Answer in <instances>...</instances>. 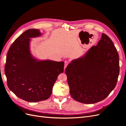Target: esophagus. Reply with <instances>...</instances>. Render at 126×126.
<instances>
[{"label": "esophagus", "instance_id": "esophagus-1", "mask_svg": "<svg viewBox=\"0 0 126 126\" xmlns=\"http://www.w3.org/2000/svg\"><path fill=\"white\" fill-rule=\"evenodd\" d=\"M68 63H68L67 61H65L64 62V69H65V68L67 67V65L68 64Z\"/></svg>", "mask_w": 126, "mask_h": 126}]
</instances>
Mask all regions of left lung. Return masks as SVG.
I'll return each instance as SVG.
<instances>
[{
	"mask_svg": "<svg viewBox=\"0 0 126 126\" xmlns=\"http://www.w3.org/2000/svg\"><path fill=\"white\" fill-rule=\"evenodd\" d=\"M65 70L72 98L83 104H94L105 99L115 88L119 55L111 39L102 33L97 46L72 60Z\"/></svg>",
	"mask_w": 126,
	"mask_h": 126,
	"instance_id": "1",
	"label": "left lung"
}]
</instances>
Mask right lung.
<instances>
[{
    "label": "right lung",
    "instance_id": "add662e5",
    "mask_svg": "<svg viewBox=\"0 0 126 126\" xmlns=\"http://www.w3.org/2000/svg\"><path fill=\"white\" fill-rule=\"evenodd\" d=\"M39 30H26L11 45L7 53L5 73L9 89L22 100L38 102L47 99L64 62L38 61L30 52L29 38L40 36Z\"/></svg>",
    "mask_w": 126,
    "mask_h": 126
}]
</instances>
